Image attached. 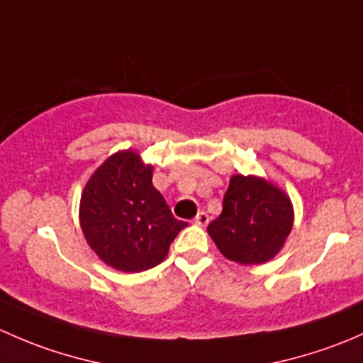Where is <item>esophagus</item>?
Listing matches in <instances>:
<instances>
[{
  "label": "esophagus",
  "mask_w": 363,
  "mask_h": 363,
  "mask_svg": "<svg viewBox=\"0 0 363 363\" xmlns=\"http://www.w3.org/2000/svg\"><path fill=\"white\" fill-rule=\"evenodd\" d=\"M208 222H209V216L206 211H199L196 215V218H194V223H196V225H208Z\"/></svg>",
  "instance_id": "esophagus-1"
}]
</instances>
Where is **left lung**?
Returning <instances> with one entry per match:
<instances>
[{
    "label": "left lung",
    "instance_id": "left-lung-1",
    "mask_svg": "<svg viewBox=\"0 0 363 363\" xmlns=\"http://www.w3.org/2000/svg\"><path fill=\"white\" fill-rule=\"evenodd\" d=\"M222 213L208 234L223 257L238 264H264L278 255L294 225L290 197L259 177L234 174Z\"/></svg>",
    "mask_w": 363,
    "mask_h": 363
}]
</instances>
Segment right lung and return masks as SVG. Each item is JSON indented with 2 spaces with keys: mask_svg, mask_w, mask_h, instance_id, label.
I'll use <instances>...</instances> for the list:
<instances>
[{
  "mask_svg": "<svg viewBox=\"0 0 363 363\" xmlns=\"http://www.w3.org/2000/svg\"><path fill=\"white\" fill-rule=\"evenodd\" d=\"M152 171L138 152H117L96 169L82 194L84 236L96 255L118 271L155 267L186 227L154 186Z\"/></svg>",
  "mask_w": 363,
  "mask_h": 363,
  "instance_id": "add662e5",
  "label": "right lung"
}]
</instances>
